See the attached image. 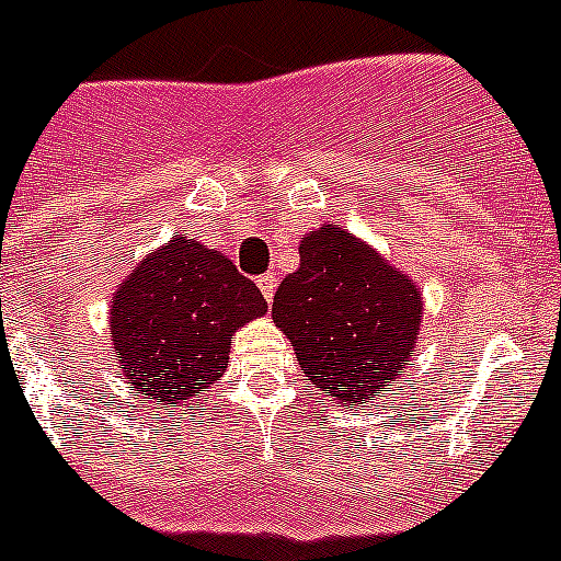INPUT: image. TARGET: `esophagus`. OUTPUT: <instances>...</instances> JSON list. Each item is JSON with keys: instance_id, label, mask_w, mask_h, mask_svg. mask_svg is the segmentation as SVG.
Wrapping results in <instances>:
<instances>
[{"instance_id": "34e87169", "label": "esophagus", "mask_w": 561, "mask_h": 561, "mask_svg": "<svg viewBox=\"0 0 561 561\" xmlns=\"http://www.w3.org/2000/svg\"><path fill=\"white\" fill-rule=\"evenodd\" d=\"M256 285H260L262 296H265V301L271 305V301H274V294H276V285H279V279H276L274 274H265V276H260V279H256Z\"/></svg>"}]
</instances>
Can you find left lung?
<instances>
[{
	"label": "left lung",
	"mask_w": 561,
	"mask_h": 561,
	"mask_svg": "<svg viewBox=\"0 0 561 561\" xmlns=\"http://www.w3.org/2000/svg\"><path fill=\"white\" fill-rule=\"evenodd\" d=\"M274 296L276 328L321 392L358 407L392 387L421 333V287L335 226L305 233Z\"/></svg>",
	"instance_id": "obj_1"
}]
</instances>
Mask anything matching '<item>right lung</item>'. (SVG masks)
Wrapping results in <instances>:
<instances>
[{
	"label": "right lung",
	"instance_id": "right-lung-1",
	"mask_svg": "<svg viewBox=\"0 0 561 561\" xmlns=\"http://www.w3.org/2000/svg\"><path fill=\"white\" fill-rule=\"evenodd\" d=\"M265 313L260 287L228 256L178 233L112 296L115 362L140 396L186 403L220 381L231 335Z\"/></svg>",
	"mask_w": 561,
	"mask_h": 561
}]
</instances>
